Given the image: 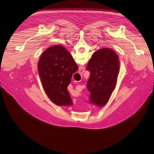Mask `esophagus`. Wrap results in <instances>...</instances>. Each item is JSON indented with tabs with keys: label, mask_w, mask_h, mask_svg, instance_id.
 Listing matches in <instances>:
<instances>
[{
	"label": "esophagus",
	"mask_w": 154,
	"mask_h": 154,
	"mask_svg": "<svg viewBox=\"0 0 154 154\" xmlns=\"http://www.w3.org/2000/svg\"><path fill=\"white\" fill-rule=\"evenodd\" d=\"M84 69H80L79 70V74H82V73L84 72Z\"/></svg>",
	"instance_id": "1"
}]
</instances>
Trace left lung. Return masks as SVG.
<instances>
[{
	"label": "left lung",
	"mask_w": 154,
	"mask_h": 154,
	"mask_svg": "<svg viewBox=\"0 0 154 154\" xmlns=\"http://www.w3.org/2000/svg\"><path fill=\"white\" fill-rule=\"evenodd\" d=\"M87 70L91 72L87 84L91 103L102 107L115 89L119 72V57L110 48H100L92 55Z\"/></svg>",
	"instance_id": "8db88e82"
}]
</instances>
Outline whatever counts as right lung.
I'll use <instances>...</instances> for the list:
<instances>
[{
	"mask_svg": "<svg viewBox=\"0 0 154 154\" xmlns=\"http://www.w3.org/2000/svg\"><path fill=\"white\" fill-rule=\"evenodd\" d=\"M78 66L64 47L56 45L43 52L38 63V70L44 89L57 106H71L72 101L67 87Z\"/></svg>",
	"mask_w": 154,
	"mask_h": 154,
	"instance_id": "1",
	"label": "right lung"
}]
</instances>
